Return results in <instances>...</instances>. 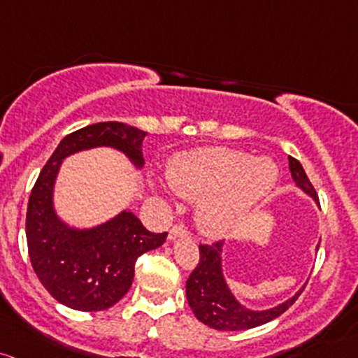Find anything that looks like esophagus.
<instances>
[{
	"label": "esophagus",
	"mask_w": 358,
	"mask_h": 358,
	"mask_svg": "<svg viewBox=\"0 0 358 358\" xmlns=\"http://www.w3.org/2000/svg\"><path fill=\"white\" fill-rule=\"evenodd\" d=\"M187 234H188V231H187V227L183 226V224H175V226H173L170 229V233H168V238L176 239V238L187 236Z\"/></svg>",
	"instance_id": "34e87169"
}]
</instances>
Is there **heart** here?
<instances>
[{
    "instance_id": "1",
    "label": "heart",
    "mask_w": 358,
    "mask_h": 358,
    "mask_svg": "<svg viewBox=\"0 0 358 358\" xmlns=\"http://www.w3.org/2000/svg\"><path fill=\"white\" fill-rule=\"evenodd\" d=\"M278 180L270 159L248 152L209 148L188 152L168 170V182L182 197L197 200L199 226L207 234H224L236 226L255 202L265 197Z\"/></svg>"
}]
</instances>
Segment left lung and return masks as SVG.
Masks as SVG:
<instances>
[{
    "mask_svg": "<svg viewBox=\"0 0 358 358\" xmlns=\"http://www.w3.org/2000/svg\"><path fill=\"white\" fill-rule=\"evenodd\" d=\"M289 170L292 173V180L296 187L313 197L317 202V194L313 183L309 182L302 164L292 156H289ZM222 241L212 243V245H200V260L194 272L187 280V301L194 311L195 317L200 323L207 324L209 328L219 331H239V329H250L262 326L284 314L297 297L301 296L302 289L294 294L290 299L275 308L255 311L248 309L233 296L226 284L222 273Z\"/></svg>",
    "mask_w": 358,
    "mask_h": 358,
    "instance_id": "left-lung-1",
    "label": "left lung"
}]
</instances>
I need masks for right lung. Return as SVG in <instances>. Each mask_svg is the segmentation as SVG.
Returning <instances> with one entry per match:
<instances>
[{
	"mask_svg": "<svg viewBox=\"0 0 358 358\" xmlns=\"http://www.w3.org/2000/svg\"><path fill=\"white\" fill-rule=\"evenodd\" d=\"M148 132L122 122H98L71 132L42 168L27 207V245L34 272L47 292L76 311H103L129 292L136 260L159 248L168 233H151L132 212L122 210L90 229L71 227L54 210V183L62 159L92 148H113L134 166L144 164Z\"/></svg>",
	"mask_w": 358,
	"mask_h": 358,
	"instance_id": "add662e5",
	"label": "right lung"
}]
</instances>
